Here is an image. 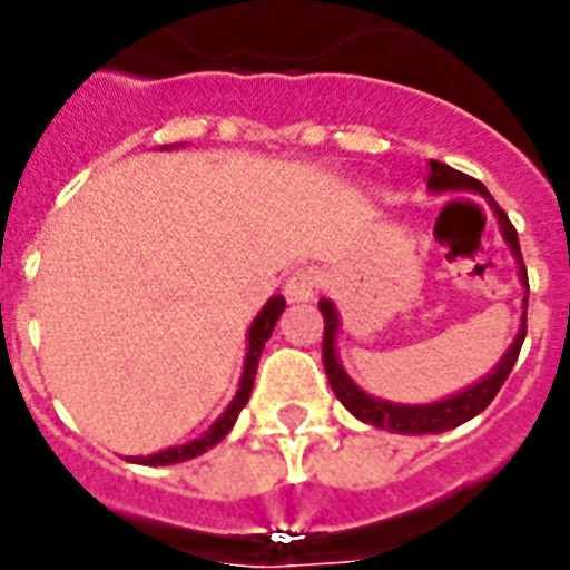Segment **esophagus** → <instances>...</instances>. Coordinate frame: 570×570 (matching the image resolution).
<instances>
[{"instance_id":"esophagus-1","label":"esophagus","mask_w":570,"mask_h":570,"mask_svg":"<svg viewBox=\"0 0 570 570\" xmlns=\"http://www.w3.org/2000/svg\"><path fill=\"white\" fill-rule=\"evenodd\" d=\"M320 286H323V277H320L316 268H298L286 281V295H289V302H311L320 293Z\"/></svg>"}]
</instances>
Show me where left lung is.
Listing matches in <instances>:
<instances>
[{"label":"left lung","instance_id":"left-lung-1","mask_svg":"<svg viewBox=\"0 0 570 570\" xmlns=\"http://www.w3.org/2000/svg\"><path fill=\"white\" fill-rule=\"evenodd\" d=\"M428 188L442 194V190H475L481 197L490 199L493 206V215H497L499 227H502V236H505L511 254H514L517 266H520V281L527 286V295H523V320H520V332H517L514 343L508 346V353L502 355V362L493 367V373H488L484 380L475 382L472 389H463L454 397H445V401L436 403H421V406H410V403H391L380 401V397H371L367 391H362L350 380V373L343 371V364L337 362V328H341V320H337V311L328 298L320 302V314L325 320L323 332V364L325 376L332 382V391L337 394V401L353 412L355 419L364 421V424H373V428L391 430V433H406V436H419V433H445L451 428H460L463 421L475 419L478 412H484L490 406V401L497 397L499 389L505 385L508 373L514 367L517 355H520V346H523V337H527V302H529V277L527 266H523V254H520V242H517L514 224L508 220V215L493 203V197L488 194V188L478 179L460 173V169H451L449 164L442 160H430L428 173Z\"/></svg>","mask_w":570,"mask_h":570}]
</instances>
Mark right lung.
<instances>
[{"label":"right lung","mask_w":570,"mask_h":570,"mask_svg":"<svg viewBox=\"0 0 570 570\" xmlns=\"http://www.w3.org/2000/svg\"><path fill=\"white\" fill-rule=\"evenodd\" d=\"M284 295H275V298H268V304L256 314V320L250 323V332H247V355H245V371H242V382H238V391L233 403H229L224 415L212 424V428L199 436V440H190L185 445H176V449H164L158 454H149V458H128L134 463H140V466H169V463H181V460L199 458L203 451H208L212 445L227 436L233 424H236L238 412L245 410L247 397H250V389H254V376H256V364H259V355L266 350V341L275 332V323L284 314Z\"/></svg>","instance_id":"1"}]
</instances>
